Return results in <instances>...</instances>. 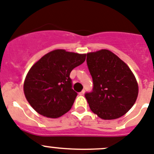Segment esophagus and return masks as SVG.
<instances>
[{
    "label": "esophagus",
    "mask_w": 154,
    "mask_h": 154,
    "mask_svg": "<svg viewBox=\"0 0 154 154\" xmlns=\"http://www.w3.org/2000/svg\"><path fill=\"white\" fill-rule=\"evenodd\" d=\"M84 93H85V91H84V90H83V91H81V92L79 93V94H80V95H84Z\"/></svg>",
    "instance_id": "obj_1"
}]
</instances>
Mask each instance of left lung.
I'll use <instances>...</instances> for the list:
<instances>
[{
	"label": "left lung",
	"instance_id": "8db88e82",
	"mask_svg": "<svg viewBox=\"0 0 154 154\" xmlns=\"http://www.w3.org/2000/svg\"><path fill=\"white\" fill-rule=\"evenodd\" d=\"M93 90L85 97L91 110L103 120L122 117L135 103L138 85L134 74L120 58L108 50L87 54Z\"/></svg>",
	"mask_w": 154,
	"mask_h": 154
}]
</instances>
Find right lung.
I'll list each match as a JSON object with an SVG mask.
<instances>
[{"mask_svg": "<svg viewBox=\"0 0 154 154\" xmlns=\"http://www.w3.org/2000/svg\"><path fill=\"white\" fill-rule=\"evenodd\" d=\"M86 54L55 50L30 69L23 91L30 106L40 114L57 118L70 110L77 96L72 88L70 72L82 64Z\"/></svg>", "mask_w": 154, "mask_h": 154, "instance_id": "add662e5", "label": "right lung"}]
</instances>
